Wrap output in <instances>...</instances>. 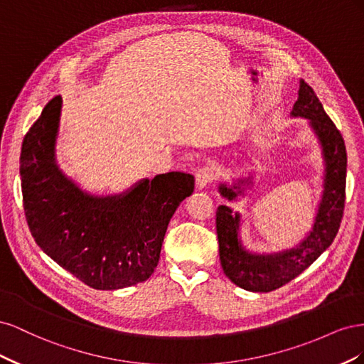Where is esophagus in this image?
I'll use <instances>...</instances> for the list:
<instances>
[{
  "label": "esophagus",
  "instance_id": "esophagus-1",
  "mask_svg": "<svg viewBox=\"0 0 364 364\" xmlns=\"http://www.w3.org/2000/svg\"><path fill=\"white\" fill-rule=\"evenodd\" d=\"M213 179H214V170L211 167H208V165L196 170V186L199 190L208 186L213 182Z\"/></svg>",
  "mask_w": 364,
  "mask_h": 364
}]
</instances>
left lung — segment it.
I'll use <instances>...</instances> for the list:
<instances>
[{
    "instance_id": "obj_1",
    "label": "left lung",
    "mask_w": 364,
    "mask_h": 364,
    "mask_svg": "<svg viewBox=\"0 0 364 364\" xmlns=\"http://www.w3.org/2000/svg\"><path fill=\"white\" fill-rule=\"evenodd\" d=\"M293 117L310 119V124L321 141L326 174L325 191L318 206L313 230L302 243L290 250L272 255H253L241 247L238 240L240 215L222 205L217 208L215 226L218 237L220 262L226 277L238 287L249 291L267 293L290 282L322 255L336 238L341 223L346 197V147L340 130L323 111L313 87L301 80L299 97L293 106ZM240 186L229 188L220 185V194L234 200Z\"/></svg>"
}]
</instances>
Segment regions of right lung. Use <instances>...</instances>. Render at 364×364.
<instances>
[{
	"label": "right lung",
	"mask_w": 364,
	"mask_h": 364,
	"mask_svg": "<svg viewBox=\"0 0 364 364\" xmlns=\"http://www.w3.org/2000/svg\"><path fill=\"white\" fill-rule=\"evenodd\" d=\"M60 107V95L51 98L21 149V186L33 238L60 267L95 290L149 279L170 218L194 191L193 174H159L123 196L83 193L54 161Z\"/></svg>",
	"instance_id": "right-lung-1"
}]
</instances>
